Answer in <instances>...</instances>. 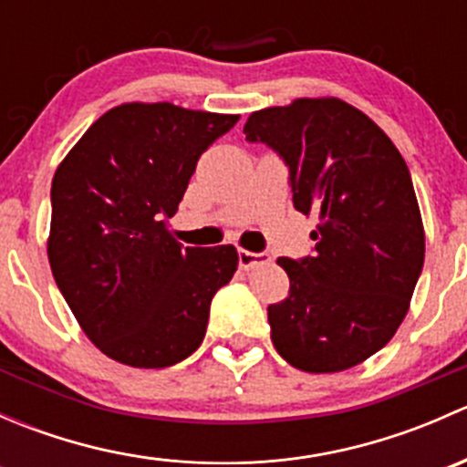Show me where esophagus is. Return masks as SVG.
I'll list each match as a JSON object with an SVG mask.
<instances>
[{
    "label": "esophagus",
    "mask_w": 467,
    "mask_h": 467,
    "mask_svg": "<svg viewBox=\"0 0 467 467\" xmlns=\"http://www.w3.org/2000/svg\"><path fill=\"white\" fill-rule=\"evenodd\" d=\"M268 262H271V257H268L266 253H251L239 248V266H242L244 271H251V268L262 266V264H268Z\"/></svg>",
    "instance_id": "obj_1"
}]
</instances>
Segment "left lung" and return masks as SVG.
<instances>
[{"mask_svg": "<svg viewBox=\"0 0 467 467\" xmlns=\"http://www.w3.org/2000/svg\"><path fill=\"white\" fill-rule=\"evenodd\" d=\"M244 133L285 160L294 207L317 219L314 255L277 260L289 296L268 307L273 346L305 373L352 368L398 332L425 262L407 162L341 99L253 112Z\"/></svg>", "mask_w": 467, "mask_h": 467, "instance_id": "1", "label": "left lung"}]
</instances>
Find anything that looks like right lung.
<instances>
[{
  "label": "right lung",
  "instance_id": "obj_1",
  "mask_svg": "<svg viewBox=\"0 0 467 467\" xmlns=\"http://www.w3.org/2000/svg\"><path fill=\"white\" fill-rule=\"evenodd\" d=\"M239 115L124 103L99 117L51 182V273L89 341L119 364L167 368L203 343L234 246H182L176 214L196 162Z\"/></svg>",
  "mask_w": 467,
  "mask_h": 467
}]
</instances>
